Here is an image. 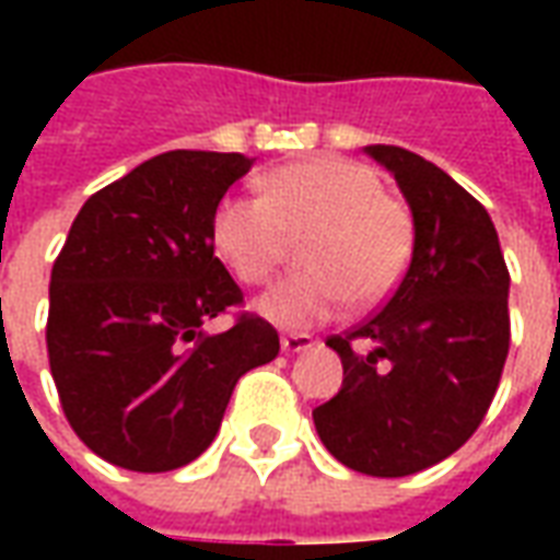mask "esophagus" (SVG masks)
Segmentation results:
<instances>
[{
	"label": "esophagus",
	"mask_w": 560,
	"mask_h": 560,
	"mask_svg": "<svg viewBox=\"0 0 560 560\" xmlns=\"http://www.w3.org/2000/svg\"><path fill=\"white\" fill-rule=\"evenodd\" d=\"M312 345H315V339L308 332H288V336H281V351L284 353H303Z\"/></svg>",
	"instance_id": "obj_1"
}]
</instances>
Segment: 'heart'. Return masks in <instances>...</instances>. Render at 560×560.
Returning <instances> with one entry per match:
<instances>
[{
	"label": "heart",
	"mask_w": 560,
	"mask_h": 560,
	"mask_svg": "<svg viewBox=\"0 0 560 560\" xmlns=\"http://www.w3.org/2000/svg\"><path fill=\"white\" fill-rule=\"evenodd\" d=\"M264 197L228 195L212 212V245L245 284H264L303 243L305 272L257 296L276 327L327 324L353 296L377 305L399 288L413 255V219L381 191L372 167L348 159H308L264 176Z\"/></svg>",
	"instance_id": "obj_1"
}]
</instances>
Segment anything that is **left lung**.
<instances>
[{"instance_id": "1", "label": "left lung", "mask_w": 560, "mask_h": 560, "mask_svg": "<svg viewBox=\"0 0 560 560\" xmlns=\"http://www.w3.org/2000/svg\"><path fill=\"white\" fill-rule=\"evenodd\" d=\"M399 183L413 215V255L384 308L327 345L341 389L315 429L341 465L408 477L453 456L477 432L510 351V272L480 200L432 161L365 147Z\"/></svg>"}]
</instances>
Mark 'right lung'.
<instances>
[{"label":"right lung","instance_id":"obj_1","mask_svg":"<svg viewBox=\"0 0 560 560\" xmlns=\"http://www.w3.org/2000/svg\"><path fill=\"white\" fill-rule=\"evenodd\" d=\"M252 159L173 149L83 203L50 272L47 357L66 420L95 456L140 474L195 462L236 381L279 357L215 257L212 212Z\"/></svg>","mask_w":560,"mask_h":560}]
</instances>
